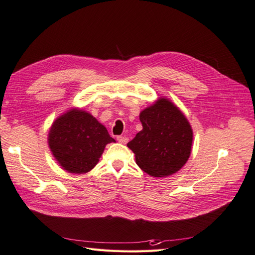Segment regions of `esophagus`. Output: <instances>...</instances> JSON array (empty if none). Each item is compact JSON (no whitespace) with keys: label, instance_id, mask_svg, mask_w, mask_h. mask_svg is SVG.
<instances>
[{"label":"esophagus","instance_id":"34e87169","mask_svg":"<svg viewBox=\"0 0 255 255\" xmlns=\"http://www.w3.org/2000/svg\"><path fill=\"white\" fill-rule=\"evenodd\" d=\"M117 139H118V141H119L120 143H122V144H126V143L128 142V138H127L126 136H123V135H119V136L117 137Z\"/></svg>","mask_w":255,"mask_h":255}]
</instances>
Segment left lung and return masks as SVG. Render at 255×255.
<instances>
[{"mask_svg":"<svg viewBox=\"0 0 255 255\" xmlns=\"http://www.w3.org/2000/svg\"><path fill=\"white\" fill-rule=\"evenodd\" d=\"M143 129L127 144L135 162L152 177L175 174L190 158L193 130L177 107L160 98L139 113Z\"/></svg>","mask_w":255,"mask_h":255,"instance_id":"obj_1","label":"left lung"}]
</instances>
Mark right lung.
Returning a JSON list of instances; mask_svg holds the SVG:
<instances>
[{
	"label": "right lung",
	"mask_w": 255,
	"mask_h": 255,
	"mask_svg": "<svg viewBox=\"0 0 255 255\" xmlns=\"http://www.w3.org/2000/svg\"><path fill=\"white\" fill-rule=\"evenodd\" d=\"M116 142L91 114L72 109L57 119L48 133L55 159L73 174H85L100 160L106 145Z\"/></svg>",
	"instance_id": "right-lung-1"
}]
</instances>
